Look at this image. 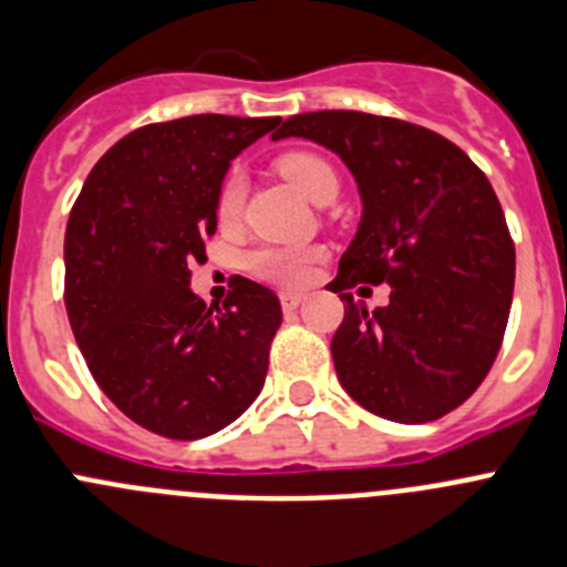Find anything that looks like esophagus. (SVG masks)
<instances>
[{
    "label": "esophagus",
    "mask_w": 567,
    "mask_h": 567,
    "mask_svg": "<svg viewBox=\"0 0 567 567\" xmlns=\"http://www.w3.org/2000/svg\"><path fill=\"white\" fill-rule=\"evenodd\" d=\"M305 299H308V296L296 293V290H282V293H279V301H282V310H296Z\"/></svg>",
    "instance_id": "esophagus-1"
}]
</instances>
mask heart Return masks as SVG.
<instances>
[{
    "instance_id": "1",
    "label": "heart",
    "mask_w": 567,
    "mask_h": 567,
    "mask_svg": "<svg viewBox=\"0 0 567 567\" xmlns=\"http://www.w3.org/2000/svg\"><path fill=\"white\" fill-rule=\"evenodd\" d=\"M277 167L301 195L319 204L327 189H338V176L332 164L319 153L293 151L277 158ZM243 200H246V178L243 173L231 171L218 187V218L224 224L240 218ZM324 257L319 246H259L246 254V268L254 277L277 285H308L313 279L319 259Z\"/></svg>"
}]
</instances>
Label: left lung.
<instances>
[{
  "instance_id": "8db88e82",
  "label": "left lung",
  "mask_w": 567,
  "mask_h": 567,
  "mask_svg": "<svg viewBox=\"0 0 567 567\" xmlns=\"http://www.w3.org/2000/svg\"><path fill=\"white\" fill-rule=\"evenodd\" d=\"M305 136L347 162L363 198L355 240L330 288L338 380L391 422H431L467 400L498 358L515 290V240L478 164L422 125L363 111L285 120L274 140ZM392 285L369 315L348 293Z\"/></svg>"
}]
</instances>
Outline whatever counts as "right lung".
<instances>
[{
  "mask_svg": "<svg viewBox=\"0 0 567 567\" xmlns=\"http://www.w3.org/2000/svg\"><path fill=\"white\" fill-rule=\"evenodd\" d=\"M279 123L195 114L142 125L100 156L69 212V324L103 394L158 436H209L266 383L277 293L235 277L224 308H206L189 268L218 229L229 162Z\"/></svg>",
  "mask_w": 567,
  "mask_h": 567,
  "instance_id": "1",
  "label": "right lung"
}]
</instances>
